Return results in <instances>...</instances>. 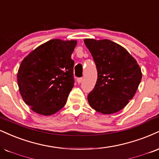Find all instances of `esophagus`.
I'll return each mask as SVG.
<instances>
[{"mask_svg": "<svg viewBox=\"0 0 159 159\" xmlns=\"http://www.w3.org/2000/svg\"><path fill=\"white\" fill-rule=\"evenodd\" d=\"M82 81H83V78H77V82L78 84H81Z\"/></svg>", "mask_w": 159, "mask_h": 159, "instance_id": "1", "label": "esophagus"}]
</instances>
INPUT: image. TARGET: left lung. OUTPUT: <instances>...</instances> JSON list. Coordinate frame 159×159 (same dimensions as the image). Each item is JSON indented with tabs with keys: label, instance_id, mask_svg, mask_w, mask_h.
I'll list each match as a JSON object with an SVG mask.
<instances>
[{
	"label": "left lung",
	"instance_id": "obj_1",
	"mask_svg": "<svg viewBox=\"0 0 159 159\" xmlns=\"http://www.w3.org/2000/svg\"><path fill=\"white\" fill-rule=\"evenodd\" d=\"M96 65L98 78L88 95L92 108L103 114L122 110L133 98L142 73L137 61L126 49L110 40L84 39Z\"/></svg>",
	"mask_w": 159,
	"mask_h": 159
}]
</instances>
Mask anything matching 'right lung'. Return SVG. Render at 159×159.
<instances>
[{"label": "right lung", "instance_id": "add662e5", "mask_svg": "<svg viewBox=\"0 0 159 159\" xmlns=\"http://www.w3.org/2000/svg\"><path fill=\"white\" fill-rule=\"evenodd\" d=\"M77 41L52 39L32 51L22 61L17 78L23 100L32 110L51 116L64 107L74 86Z\"/></svg>", "mask_w": 159, "mask_h": 159}]
</instances>
